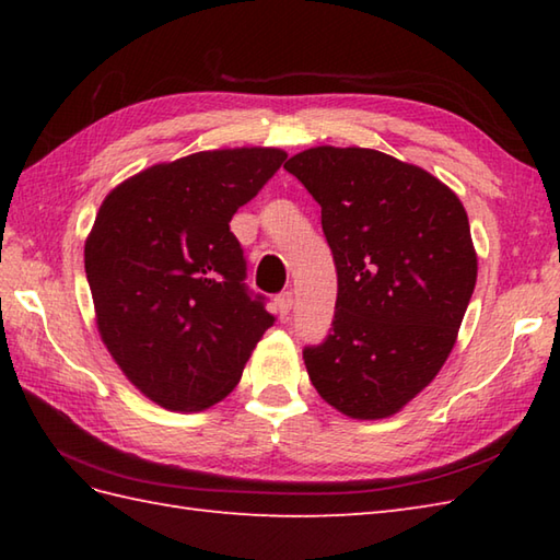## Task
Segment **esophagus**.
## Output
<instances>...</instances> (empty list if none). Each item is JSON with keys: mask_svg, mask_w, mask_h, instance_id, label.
I'll use <instances>...</instances> for the list:
<instances>
[{"mask_svg": "<svg viewBox=\"0 0 560 560\" xmlns=\"http://www.w3.org/2000/svg\"><path fill=\"white\" fill-rule=\"evenodd\" d=\"M293 307V291H283L277 295V311L281 317H287Z\"/></svg>", "mask_w": 560, "mask_h": 560, "instance_id": "obj_1", "label": "esophagus"}]
</instances>
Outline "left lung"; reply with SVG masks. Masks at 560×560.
<instances>
[{
	"label": "left lung",
	"mask_w": 560,
	"mask_h": 560,
	"mask_svg": "<svg viewBox=\"0 0 560 560\" xmlns=\"http://www.w3.org/2000/svg\"><path fill=\"white\" fill-rule=\"evenodd\" d=\"M323 207L337 267L329 335L303 359L319 397L385 419L431 383L477 287L469 219L450 187L373 149L317 147L283 165Z\"/></svg>",
	"instance_id": "8db88e82"
}]
</instances>
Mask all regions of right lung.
I'll use <instances>...</instances> for the list:
<instances>
[{
    "label": "right lung",
    "mask_w": 560,
    "mask_h": 560,
    "mask_svg": "<svg viewBox=\"0 0 560 560\" xmlns=\"http://www.w3.org/2000/svg\"><path fill=\"white\" fill-rule=\"evenodd\" d=\"M283 161L279 149L199 151L129 177L101 205L83 249L101 337L165 409L221 401L273 325L245 283L231 219Z\"/></svg>",
    "instance_id": "add662e5"
}]
</instances>
